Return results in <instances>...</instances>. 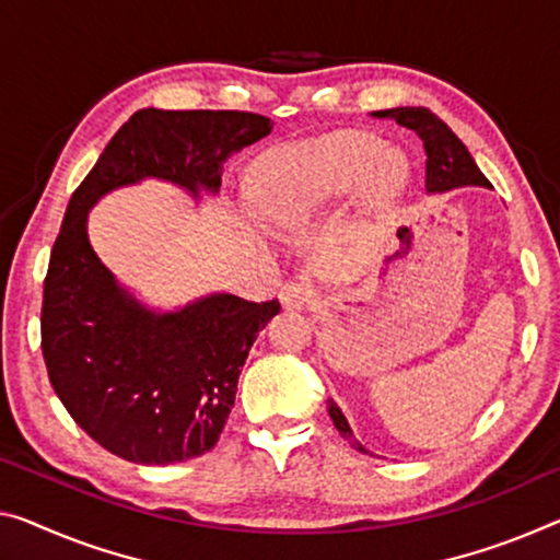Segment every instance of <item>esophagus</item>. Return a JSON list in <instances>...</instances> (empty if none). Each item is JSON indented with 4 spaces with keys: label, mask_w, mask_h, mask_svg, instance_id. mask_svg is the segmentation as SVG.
Masks as SVG:
<instances>
[{
    "label": "esophagus",
    "mask_w": 560,
    "mask_h": 560,
    "mask_svg": "<svg viewBox=\"0 0 560 560\" xmlns=\"http://www.w3.org/2000/svg\"><path fill=\"white\" fill-rule=\"evenodd\" d=\"M315 300V290L307 282H285L280 290V303L288 310H307Z\"/></svg>",
    "instance_id": "esophagus-1"
}]
</instances>
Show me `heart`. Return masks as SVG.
I'll return each mask as SVG.
<instances>
[{
    "label": "heart",
    "mask_w": 560,
    "mask_h": 560,
    "mask_svg": "<svg viewBox=\"0 0 560 560\" xmlns=\"http://www.w3.org/2000/svg\"><path fill=\"white\" fill-rule=\"evenodd\" d=\"M406 179V160L368 135H325L295 144L270 162L260 205L275 222H303L358 187L365 205H381Z\"/></svg>",
    "instance_id": "heart-1"
}]
</instances>
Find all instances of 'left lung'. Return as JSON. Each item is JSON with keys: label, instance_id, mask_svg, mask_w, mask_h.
<instances>
[{"label": "left lung", "instance_id": "left-lung-1", "mask_svg": "<svg viewBox=\"0 0 560 560\" xmlns=\"http://www.w3.org/2000/svg\"><path fill=\"white\" fill-rule=\"evenodd\" d=\"M377 117L393 119L400 127H408V130L416 132L423 142L425 150V192L428 195H441L458 190V187H490L483 172L478 170L476 160L470 158L466 144H463L448 125L443 122L441 117L433 115V112L425 107H395V109H383L375 112ZM328 412L332 418L338 433L346 438L352 448L360 453H370L363 443L352 435V428L348 418L342 416L338 402L332 398L328 400Z\"/></svg>", "mask_w": 560, "mask_h": 560}]
</instances>
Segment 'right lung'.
<instances>
[{"label":"right lung","mask_w":560,"mask_h":560,"mask_svg":"<svg viewBox=\"0 0 560 560\" xmlns=\"http://www.w3.org/2000/svg\"><path fill=\"white\" fill-rule=\"evenodd\" d=\"M272 132L253 112L144 107L112 137L67 205L42 300V355L57 398L102 448L142 466L208 453L235 402L247 352L280 305L210 292L158 310L94 253L90 210L119 187L160 179L214 197L230 154Z\"/></svg>","instance_id":"obj_1"}]
</instances>
